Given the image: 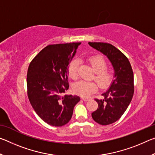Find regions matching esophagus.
I'll return each mask as SVG.
<instances>
[{"mask_svg":"<svg viewBox=\"0 0 155 155\" xmlns=\"http://www.w3.org/2000/svg\"><path fill=\"white\" fill-rule=\"evenodd\" d=\"M82 99L84 101H89L90 100V98H82Z\"/></svg>","mask_w":155,"mask_h":155,"instance_id":"esophagus-1","label":"esophagus"}]
</instances>
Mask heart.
<instances>
[{"mask_svg": "<svg viewBox=\"0 0 155 155\" xmlns=\"http://www.w3.org/2000/svg\"><path fill=\"white\" fill-rule=\"evenodd\" d=\"M88 61L95 71L94 78L101 89H105L111 85L114 79V72L111 69L107 68V64L103 57L94 55L88 59ZM79 59H73L68 66V74L72 79L78 77ZM74 92L82 97H88L98 90V85L94 81H80L73 85Z\"/></svg>", "mask_w": 155, "mask_h": 155, "instance_id": "obj_1", "label": "heart"}]
</instances>
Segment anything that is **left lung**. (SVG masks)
I'll list each match as a JSON object with an SVG mask.
<instances>
[{"instance_id": "1", "label": "left lung", "mask_w": 155, "mask_h": 155, "mask_svg": "<svg viewBox=\"0 0 155 155\" xmlns=\"http://www.w3.org/2000/svg\"><path fill=\"white\" fill-rule=\"evenodd\" d=\"M90 45L106 55L114 67L115 79L109 90L95 101L98 107L91 114L94 121L108 125L118 120L130 103L134 94V77L129 61L120 50L111 44L89 42Z\"/></svg>"}]
</instances>
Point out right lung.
<instances>
[{"label":"right lung","instance_id":"1","mask_svg":"<svg viewBox=\"0 0 155 155\" xmlns=\"http://www.w3.org/2000/svg\"><path fill=\"white\" fill-rule=\"evenodd\" d=\"M78 43L48 45L35 57L28 68L27 95L40 118L49 125L62 127L70 121L80 97L62 94L69 88L68 66Z\"/></svg>","mask_w":155,"mask_h":155}]
</instances>
